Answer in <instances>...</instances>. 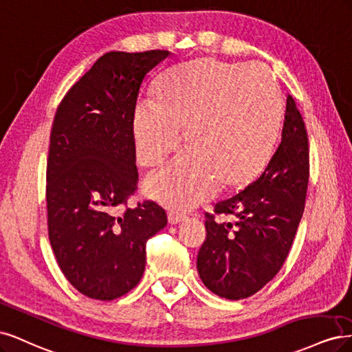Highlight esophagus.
I'll return each instance as SVG.
<instances>
[{
    "label": "esophagus",
    "mask_w": 352,
    "mask_h": 352,
    "mask_svg": "<svg viewBox=\"0 0 352 352\" xmlns=\"http://www.w3.org/2000/svg\"><path fill=\"white\" fill-rule=\"evenodd\" d=\"M186 214L179 213V212H169L168 213V222L171 225H175V223H179L181 221H184Z\"/></svg>",
    "instance_id": "1"
}]
</instances>
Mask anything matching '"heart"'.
Listing matches in <instances>:
<instances>
[{
    "mask_svg": "<svg viewBox=\"0 0 352 352\" xmlns=\"http://www.w3.org/2000/svg\"><path fill=\"white\" fill-rule=\"evenodd\" d=\"M282 124V98L260 65L199 58L177 67L142 102L133 131L138 161L160 166L179 146L188 151L146 181V191L171 209L212 197L219 181L241 186L267 165Z\"/></svg>",
    "mask_w": 352,
    "mask_h": 352,
    "instance_id": "obj_1",
    "label": "heart"
}]
</instances>
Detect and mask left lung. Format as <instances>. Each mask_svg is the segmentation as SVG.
Masks as SVG:
<instances>
[{"mask_svg": "<svg viewBox=\"0 0 352 352\" xmlns=\"http://www.w3.org/2000/svg\"><path fill=\"white\" fill-rule=\"evenodd\" d=\"M309 184V139L296 100L287 98L280 143L265 171L206 213V240L197 254L201 282L213 294L241 300L262 289L289 253Z\"/></svg>", "mask_w": 352, "mask_h": 352, "instance_id": "8db88e82", "label": "left lung"}]
</instances>
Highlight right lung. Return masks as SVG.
<instances>
[{
    "label": "right lung",
    "instance_id": "right-lung-1",
    "mask_svg": "<svg viewBox=\"0 0 352 352\" xmlns=\"http://www.w3.org/2000/svg\"><path fill=\"white\" fill-rule=\"evenodd\" d=\"M169 51H111L61 100L47 165L48 234L64 276L116 300L143 276L146 243L168 222L155 201L120 213L138 186L133 118L140 89Z\"/></svg>",
    "mask_w": 352,
    "mask_h": 352
}]
</instances>
